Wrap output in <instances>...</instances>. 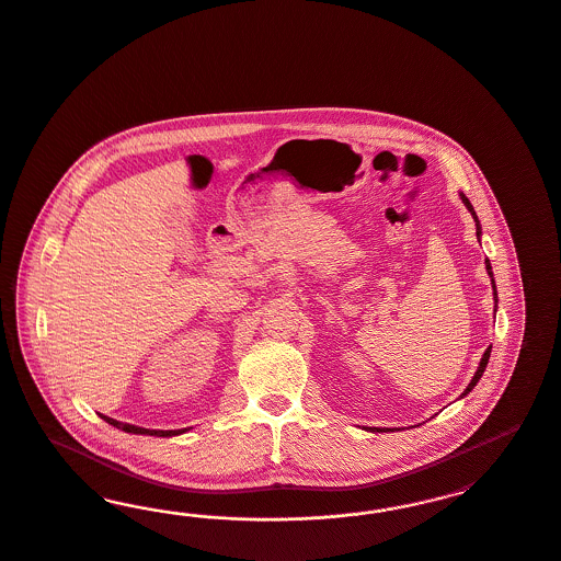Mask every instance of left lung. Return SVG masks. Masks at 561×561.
Listing matches in <instances>:
<instances>
[{
  "label": "left lung",
  "instance_id": "1",
  "mask_svg": "<svg viewBox=\"0 0 561 561\" xmlns=\"http://www.w3.org/2000/svg\"><path fill=\"white\" fill-rule=\"evenodd\" d=\"M459 196H461V202L466 204V208L470 210L471 217H473V221H476V236H478V242H480V236H482V227H480V221H478V215H476V210H473L471 202L468 201V196H466L463 192H461ZM484 265H486V273H489V277H491V284H493L494 313H496V302H499V296H496V284H494L493 267H491V261H489V259L484 261ZM491 351H493V346H489V348L484 351V355H482V359H480V365H478V369H476L473 378H471L470 383H468V388L461 392V399H463V397H468L471 390H473V386H476V383L480 381V378H482V374H484V369H486V365H489V359H491ZM363 430H367V432H374V434H376V432H388L390 427H363ZM390 432H394V427H392Z\"/></svg>",
  "mask_w": 561,
  "mask_h": 561
}]
</instances>
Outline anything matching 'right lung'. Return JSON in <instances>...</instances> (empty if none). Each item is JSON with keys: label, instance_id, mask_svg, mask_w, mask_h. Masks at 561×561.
<instances>
[{"label": "right lung", "instance_id": "obj_1", "mask_svg": "<svg viewBox=\"0 0 561 561\" xmlns=\"http://www.w3.org/2000/svg\"><path fill=\"white\" fill-rule=\"evenodd\" d=\"M100 417H102L106 424L118 427V430H123V432H129V434H148V436H162V438H169V436H178V434H183V432H187V430H190V427H183V430H148V427H137L134 426V424L116 422L113 417L102 415V413H100Z\"/></svg>", "mask_w": 561, "mask_h": 561}]
</instances>
